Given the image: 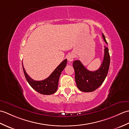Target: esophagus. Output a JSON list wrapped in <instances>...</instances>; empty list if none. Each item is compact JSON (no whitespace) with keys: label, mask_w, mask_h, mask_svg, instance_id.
Returning <instances> with one entry per match:
<instances>
[{"label":"esophagus","mask_w":129,"mask_h":129,"mask_svg":"<svg viewBox=\"0 0 129 129\" xmlns=\"http://www.w3.org/2000/svg\"><path fill=\"white\" fill-rule=\"evenodd\" d=\"M74 58V55L73 54H70L67 56V59L69 62L72 61Z\"/></svg>","instance_id":"esophagus-1"}]
</instances>
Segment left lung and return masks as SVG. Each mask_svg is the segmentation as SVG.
<instances>
[{
  "label": "left lung",
  "mask_w": 129,
  "mask_h": 129,
  "mask_svg": "<svg viewBox=\"0 0 129 129\" xmlns=\"http://www.w3.org/2000/svg\"><path fill=\"white\" fill-rule=\"evenodd\" d=\"M105 42L108 44L103 34ZM110 57L109 49L104 46L103 61L98 70L89 71L82 64L80 60H75L73 66L75 70V79L78 89L83 92H92L98 89L105 80L110 66Z\"/></svg>",
  "instance_id": "1"
}]
</instances>
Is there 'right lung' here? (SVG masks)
Here are the masks:
<instances>
[{
	"label": "right lung",
	"instance_id": "1",
	"mask_svg": "<svg viewBox=\"0 0 129 129\" xmlns=\"http://www.w3.org/2000/svg\"><path fill=\"white\" fill-rule=\"evenodd\" d=\"M67 63V59H65L57 67L48 78L41 81H36L32 79L26 73L23 67V62L22 65L25 78L32 88L42 94L51 95L56 91L60 76L62 71L66 67Z\"/></svg>",
	"mask_w": 129,
	"mask_h": 129
}]
</instances>
